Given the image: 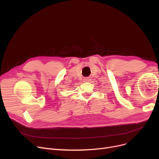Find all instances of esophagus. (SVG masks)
I'll use <instances>...</instances> for the list:
<instances>
[{
    "mask_svg": "<svg viewBox=\"0 0 159 159\" xmlns=\"http://www.w3.org/2000/svg\"><path fill=\"white\" fill-rule=\"evenodd\" d=\"M84 81H85V82L88 81V78H85V79H84Z\"/></svg>",
    "mask_w": 159,
    "mask_h": 159,
    "instance_id": "1",
    "label": "esophagus"
}]
</instances>
